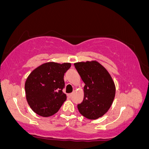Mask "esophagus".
Masks as SVG:
<instances>
[{
  "label": "esophagus",
  "mask_w": 149,
  "mask_h": 149,
  "mask_svg": "<svg viewBox=\"0 0 149 149\" xmlns=\"http://www.w3.org/2000/svg\"><path fill=\"white\" fill-rule=\"evenodd\" d=\"M68 96L70 98V97H72V94H69L68 95Z\"/></svg>",
  "instance_id": "esophagus-1"
}]
</instances>
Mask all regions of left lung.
Segmentation results:
<instances>
[{
    "mask_svg": "<svg viewBox=\"0 0 149 149\" xmlns=\"http://www.w3.org/2000/svg\"><path fill=\"white\" fill-rule=\"evenodd\" d=\"M75 68L85 83L84 97L77 105L79 112L95 120L108 112L114 100L116 88L109 73L97 61L79 62Z\"/></svg>",
    "mask_w": 149,
    "mask_h": 149,
    "instance_id": "8db88e82",
    "label": "left lung"
}]
</instances>
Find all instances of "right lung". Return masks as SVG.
I'll use <instances>...</instances> for the list:
<instances>
[{
	"label": "right lung",
	"instance_id": "obj_1",
	"mask_svg": "<svg viewBox=\"0 0 149 149\" xmlns=\"http://www.w3.org/2000/svg\"><path fill=\"white\" fill-rule=\"evenodd\" d=\"M71 63L49 62L31 73L25 82L26 100L31 109L43 117L58 112L67 99L63 94L64 75Z\"/></svg>",
	"mask_w": 149,
	"mask_h": 149
}]
</instances>
